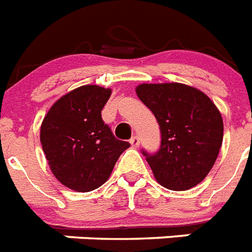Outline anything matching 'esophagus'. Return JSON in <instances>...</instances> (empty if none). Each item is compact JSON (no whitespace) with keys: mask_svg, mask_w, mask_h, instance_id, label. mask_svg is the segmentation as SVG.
<instances>
[{"mask_svg":"<svg viewBox=\"0 0 252 252\" xmlns=\"http://www.w3.org/2000/svg\"><path fill=\"white\" fill-rule=\"evenodd\" d=\"M130 144H131L134 148H136V147H139V144H140V139H139V136L134 135L131 139H130Z\"/></svg>","mask_w":252,"mask_h":252,"instance_id":"obj_1","label":"esophagus"}]
</instances>
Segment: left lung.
I'll list each match as a JSON object with an SVG mask.
<instances>
[{
  "mask_svg": "<svg viewBox=\"0 0 252 252\" xmlns=\"http://www.w3.org/2000/svg\"><path fill=\"white\" fill-rule=\"evenodd\" d=\"M136 94L160 126L158 152L143 150L161 186L183 191L202 182L222 144V117L207 94L181 83L140 84Z\"/></svg>",
  "mask_w": 252,
  "mask_h": 252,
  "instance_id": "1",
  "label": "left lung"
}]
</instances>
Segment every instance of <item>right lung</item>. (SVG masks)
Segmentation results:
<instances>
[{
	"label": "right lung",
	"mask_w": 252,
	"mask_h": 252,
	"mask_svg": "<svg viewBox=\"0 0 252 252\" xmlns=\"http://www.w3.org/2000/svg\"><path fill=\"white\" fill-rule=\"evenodd\" d=\"M109 88L82 86L54 102L44 117L40 142L62 185L87 192L105 183L130 143L118 140L102 121Z\"/></svg>",
	"instance_id": "obj_1"
}]
</instances>
